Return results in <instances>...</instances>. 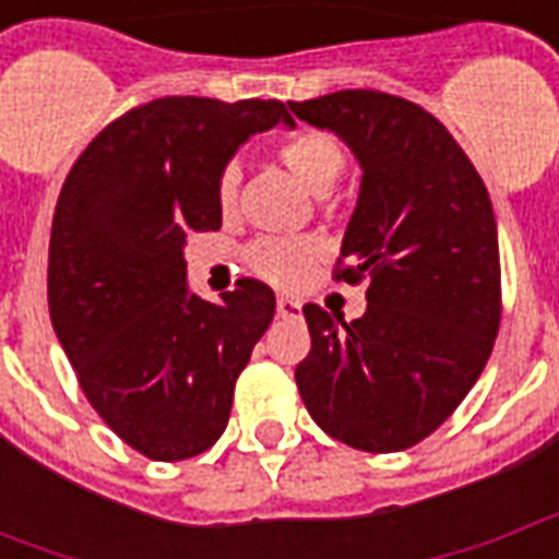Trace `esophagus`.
Returning a JSON list of instances; mask_svg holds the SVG:
<instances>
[{
  "label": "esophagus",
  "instance_id": "esophagus-1",
  "mask_svg": "<svg viewBox=\"0 0 559 559\" xmlns=\"http://www.w3.org/2000/svg\"><path fill=\"white\" fill-rule=\"evenodd\" d=\"M275 311H278L281 317H299L302 314V305L296 302V299H284V296H281L278 302H275Z\"/></svg>",
  "mask_w": 559,
  "mask_h": 559
}]
</instances>
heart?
<instances>
[{"mask_svg":"<svg viewBox=\"0 0 559 559\" xmlns=\"http://www.w3.org/2000/svg\"><path fill=\"white\" fill-rule=\"evenodd\" d=\"M275 152L281 164L314 194H326L344 170L341 143L317 128L293 131L281 140ZM236 197H239V167L227 164L218 176V206L224 215L233 212ZM323 257H326V242L317 236H263L248 245L245 263L257 278L293 290V287H302Z\"/></svg>","mask_w":559,"mask_h":559,"instance_id":"obj_1","label":"heart"}]
</instances>
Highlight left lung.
Listing matches in <instances>:
<instances>
[{
	"mask_svg": "<svg viewBox=\"0 0 559 559\" xmlns=\"http://www.w3.org/2000/svg\"><path fill=\"white\" fill-rule=\"evenodd\" d=\"M290 110L362 164L335 281H368L359 320L305 305L311 350L296 386L341 443L411 449L457 411L493 350L503 293L491 197L443 122L407 98L344 90Z\"/></svg>",
	"mask_w": 559,
	"mask_h": 559,
	"instance_id": "8db88e82",
	"label": "left lung"
}]
</instances>
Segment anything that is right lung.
I'll return each mask as SVG.
<instances>
[{
    "mask_svg": "<svg viewBox=\"0 0 559 559\" xmlns=\"http://www.w3.org/2000/svg\"><path fill=\"white\" fill-rule=\"evenodd\" d=\"M287 122L281 102L170 95L104 128L53 212L47 302L83 395L152 461L218 440L233 389L275 314L263 281L206 302L188 293L185 236L221 227L218 176L245 140Z\"/></svg>",
    "mask_w": 559,
    "mask_h": 559,
    "instance_id": "add662e5",
    "label": "right lung"
}]
</instances>
